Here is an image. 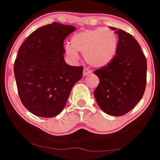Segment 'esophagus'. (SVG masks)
I'll return each mask as SVG.
<instances>
[{
  "mask_svg": "<svg viewBox=\"0 0 160 160\" xmlns=\"http://www.w3.org/2000/svg\"><path fill=\"white\" fill-rule=\"evenodd\" d=\"M91 74H92V71L90 70L89 68H85L83 69V72H82V75H83V77L88 76V75H90Z\"/></svg>",
  "mask_w": 160,
  "mask_h": 160,
  "instance_id": "esophagus-1",
  "label": "esophagus"
}]
</instances>
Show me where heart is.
<instances>
[{
    "mask_svg": "<svg viewBox=\"0 0 160 160\" xmlns=\"http://www.w3.org/2000/svg\"><path fill=\"white\" fill-rule=\"evenodd\" d=\"M118 37L109 28H96L74 34L70 45L65 48L67 55L74 60L78 59V52L84 55L89 65L95 68L108 65L116 55Z\"/></svg>",
    "mask_w": 160,
    "mask_h": 160,
    "instance_id": "heart-1",
    "label": "heart"
}]
</instances>
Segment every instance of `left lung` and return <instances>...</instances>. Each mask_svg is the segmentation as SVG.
<instances>
[{
    "label": "left lung",
    "mask_w": 160,
    "mask_h": 160,
    "mask_svg": "<svg viewBox=\"0 0 160 160\" xmlns=\"http://www.w3.org/2000/svg\"><path fill=\"white\" fill-rule=\"evenodd\" d=\"M110 29L118 36L116 56L108 65L94 72L99 78L94 96L105 113L121 116L132 110L144 95L147 60L132 35L121 29Z\"/></svg>",
    "instance_id": "8db88e82"
}]
</instances>
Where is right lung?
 <instances>
[{"instance_id": "right-lung-1", "label": "right lung", "mask_w": 160, "mask_h": 160, "mask_svg": "<svg viewBox=\"0 0 160 160\" xmlns=\"http://www.w3.org/2000/svg\"><path fill=\"white\" fill-rule=\"evenodd\" d=\"M76 30L57 22L32 32L19 48L14 64L18 95L23 105L38 117L53 118L63 110L83 67L64 59L63 42Z\"/></svg>"}]
</instances>
